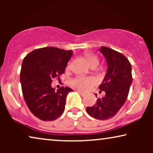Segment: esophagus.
I'll use <instances>...</instances> for the list:
<instances>
[{"mask_svg": "<svg viewBox=\"0 0 153 153\" xmlns=\"http://www.w3.org/2000/svg\"><path fill=\"white\" fill-rule=\"evenodd\" d=\"M77 93H78L79 95H81V96H84L85 95L84 93H83V92L81 91H77Z\"/></svg>", "mask_w": 153, "mask_h": 153, "instance_id": "esophagus-1", "label": "esophagus"}]
</instances>
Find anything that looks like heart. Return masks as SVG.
Segmentation results:
<instances>
[{
	"label": "heart",
	"mask_w": 153,
	"mask_h": 153,
	"mask_svg": "<svg viewBox=\"0 0 153 153\" xmlns=\"http://www.w3.org/2000/svg\"><path fill=\"white\" fill-rule=\"evenodd\" d=\"M83 56L91 68L94 66L97 67L98 63H99L98 58L93 54L88 53V52H85L83 53ZM94 82H95V79L92 77H85L83 76H77L70 80L71 85L77 89L81 90V91L87 90L90 85L93 84Z\"/></svg>",
	"instance_id": "b5f03b06"
}]
</instances>
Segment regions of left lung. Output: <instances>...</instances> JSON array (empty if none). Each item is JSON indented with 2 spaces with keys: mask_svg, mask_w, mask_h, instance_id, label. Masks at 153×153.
I'll return each instance as SVG.
<instances>
[{
  "mask_svg": "<svg viewBox=\"0 0 153 153\" xmlns=\"http://www.w3.org/2000/svg\"><path fill=\"white\" fill-rule=\"evenodd\" d=\"M100 52L107 62V72L99 89L105 96L97 100L93 106L86 108L90 116L97 120H108L116 115L125 104L132 83L131 66L128 59L121 53L102 47Z\"/></svg>",
  "mask_w": 153,
  "mask_h": 153,
  "instance_id": "1",
  "label": "left lung"
}]
</instances>
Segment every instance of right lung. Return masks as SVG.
I'll list each match as a JSON object with an SVG mask.
<instances>
[{
    "label": "right lung",
    "instance_id": "right-lung-1",
    "mask_svg": "<svg viewBox=\"0 0 153 153\" xmlns=\"http://www.w3.org/2000/svg\"><path fill=\"white\" fill-rule=\"evenodd\" d=\"M73 54L71 50L49 47L33 50L23 60L20 81L24 100L29 110L44 121L56 120L61 116L66 97L72 89L51 87L52 79L65 72Z\"/></svg>",
    "mask_w": 153,
    "mask_h": 153
}]
</instances>
